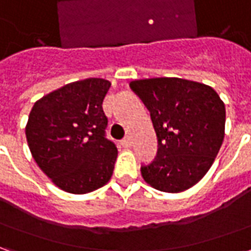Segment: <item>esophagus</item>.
<instances>
[{
  "instance_id": "34e87169",
  "label": "esophagus",
  "mask_w": 251,
  "mask_h": 251,
  "mask_svg": "<svg viewBox=\"0 0 251 251\" xmlns=\"http://www.w3.org/2000/svg\"><path fill=\"white\" fill-rule=\"evenodd\" d=\"M121 145H122L124 148H130L131 147V138H130V137H129V136L125 137V138H124V140L121 141Z\"/></svg>"
}]
</instances>
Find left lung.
Instances as JSON below:
<instances>
[{
  "label": "left lung",
  "mask_w": 251,
  "mask_h": 251,
  "mask_svg": "<svg viewBox=\"0 0 251 251\" xmlns=\"http://www.w3.org/2000/svg\"><path fill=\"white\" fill-rule=\"evenodd\" d=\"M151 111L158 140L157 156L142 165L144 180L153 188L177 194L201 180L225 138L226 107L215 90L180 77L130 82Z\"/></svg>",
  "instance_id": "left-lung-1"
}]
</instances>
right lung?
Instances as JSON below:
<instances>
[{"mask_svg": "<svg viewBox=\"0 0 251 251\" xmlns=\"http://www.w3.org/2000/svg\"><path fill=\"white\" fill-rule=\"evenodd\" d=\"M111 83L100 77L68 83L39 99L25 136L36 164L70 194L103 187L114 171L117 147L106 138L103 99Z\"/></svg>", "mask_w": 251, "mask_h": 251, "instance_id": "1", "label": "right lung"}]
</instances>
